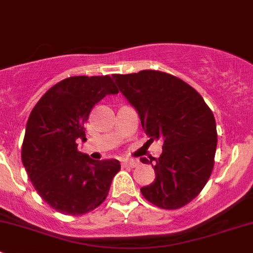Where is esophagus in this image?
Segmentation results:
<instances>
[{
  "label": "esophagus",
  "instance_id": "obj_1",
  "mask_svg": "<svg viewBox=\"0 0 253 253\" xmlns=\"http://www.w3.org/2000/svg\"><path fill=\"white\" fill-rule=\"evenodd\" d=\"M122 167H128V168H136L137 165L139 164L137 160H128V159H124L122 160Z\"/></svg>",
  "mask_w": 253,
  "mask_h": 253
}]
</instances>
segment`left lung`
<instances>
[{
	"label": "left lung",
	"instance_id": "8db88e82",
	"mask_svg": "<svg viewBox=\"0 0 253 253\" xmlns=\"http://www.w3.org/2000/svg\"><path fill=\"white\" fill-rule=\"evenodd\" d=\"M112 77L138 112L149 141L164 142L158 159H141L153 162L155 171V180L141 188L142 195L164 209L190 203L213 170L218 142L213 112L192 86L169 73L145 70Z\"/></svg>",
	"mask_w": 253,
	"mask_h": 253
}]
</instances>
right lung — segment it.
<instances>
[{"mask_svg": "<svg viewBox=\"0 0 253 253\" xmlns=\"http://www.w3.org/2000/svg\"><path fill=\"white\" fill-rule=\"evenodd\" d=\"M117 93L109 76H76L48 89L30 112L23 165L40 197L61 213L81 215L100 206L121 169L119 160H94L77 149L91 109Z\"/></svg>", "mask_w": 253, "mask_h": 253, "instance_id": "right-lung-1", "label": "right lung"}]
</instances>
